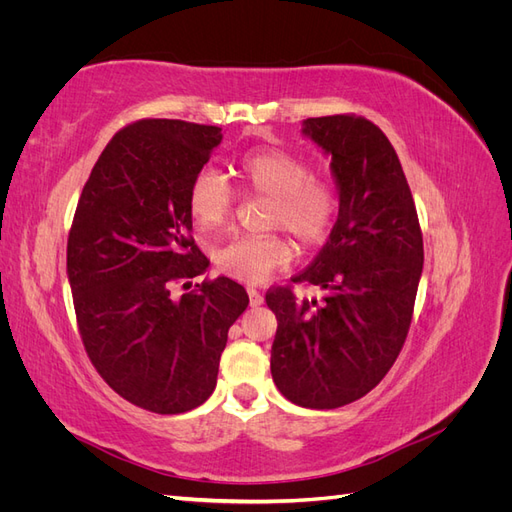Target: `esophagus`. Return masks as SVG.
Wrapping results in <instances>:
<instances>
[{"label":"esophagus","mask_w":512,"mask_h":512,"mask_svg":"<svg viewBox=\"0 0 512 512\" xmlns=\"http://www.w3.org/2000/svg\"><path fill=\"white\" fill-rule=\"evenodd\" d=\"M247 294H250V305L252 307H260L262 303H265V297L256 290V288H247Z\"/></svg>","instance_id":"obj_1"}]
</instances>
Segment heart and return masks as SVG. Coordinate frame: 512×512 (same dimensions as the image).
Wrapping results in <instances>:
<instances>
[{"mask_svg": "<svg viewBox=\"0 0 512 512\" xmlns=\"http://www.w3.org/2000/svg\"><path fill=\"white\" fill-rule=\"evenodd\" d=\"M237 175L247 190L271 198L269 228H286L301 245H318L331 232L339 198L333 183L312 177V164L280 147L245 151ZM235 196L228 181L211 168L198 170L188 188L192 222L205 232L222 228ZM292 245L282 235L237 237L215 252V262L230 277L245 284H262L292 262Z\"/></svg>", "mask_w": 512, "mask_h": 512, "instance_id": "heart-1", "label": "heart"}]
</instances>
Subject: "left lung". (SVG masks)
Masks as SVG:
<instances>
[{
  "instance_id": "1",
  "label": "left lung",
  "mask_w": 512,
  "mask_h": 512,
  "mask_svg": "<svg viewBox=\"0 0 512 512\" xmlns=\"http://www.w3.org/2000/svg\"><path fill=\"white\" fill-rule=\"evenodd\" d=\"M301 132L331 158L339 213L312 265L292 277L324 297L267 292L277 318L271 374L292 404L331 410L367 395L404 348L423 235L404 168L378 126L331 115L305 119Z\"/></svg>"
}]
</instances>
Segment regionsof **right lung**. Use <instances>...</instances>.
I'll return each mask as SVG.
<instances>
[{"label":"right lung","instance_id":"add662e5","mask_svg":"<svg viewBox=\"0 0 512 512\" xmlns=\"http://www.w3.org/2000/svg\"><path fill=\"white\" fill-rule=\"evenodd\" d=\"M222 128L143 119L98 158L68 237V282L85 350L130 404L181 414L218 382L228 329L250 297L220 275L175 299L209 267L192 239L188 188Z\"/></svg>","mask_w":512,"mask_h":512}]
</instances>
